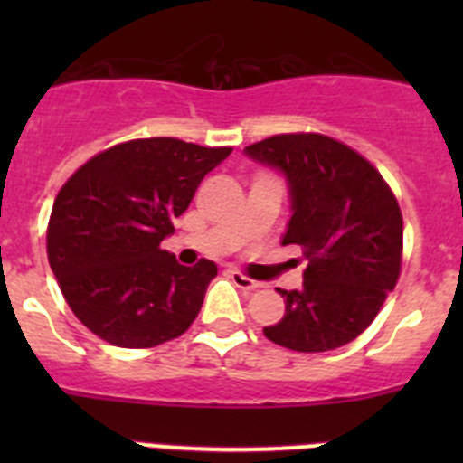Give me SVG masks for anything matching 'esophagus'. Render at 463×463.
Returning a JSON list of instances; mask_svg holds the SVG:
<instances>
[{
    "label": "esophagus",
    "instance_id": "34e87169",
    "mask_svg": "<svg viewBox=\"0 0 463 463\" xmlns=\"http://www.w3.org/2000/svg\"><path fill=\"white\" fill-rule=\"evenodd\" d=\"M229 278H232V282H234L236 288H241V289H255V288H260V285H261V282H257V280H252V278L243 276L241 271H229Z\"/></svg>",
    "mask_w": 463,
    "mask_h": 463
}]
</instances>
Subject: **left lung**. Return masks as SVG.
<instances>
[{"label":"left lung","mask_w":463,"mask_h":463,"mask_svg":"<svg viewBox=\"0 0 463 463\" xmlns=\"http://www.w3.org/2000/svg\"><path fill=\"white\" fill-rule=\"evenodd\" d=\"M278 169L292 218L282 245H298L308 267L298 289H280L285 315L264 336L297 353L354 341L399 280L403 218L369 159L322 134H278L245 148Z\"/></svg>","instance_id":"1"}]
</instances>
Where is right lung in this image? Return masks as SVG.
Masks as SVG:
<instances>
[{
    "label": "right lung",
    "instance_id": "right-lung-1",
    "mask_svg": "<svg viewBox=\"0 0 463 463\" xmlns=\"http://www.w3.org/2000/svg\"><path fill=\"white\" fill-rule=\"evenodd\" d=\"M229 153L137 138L94 155L64 183L48 222V261L92 334L118 347H155L190 329L218 267H183L159 243Z\"/></svg>",
    "mask_w": 463,
    "mask_h": 463
}]
</instances>
